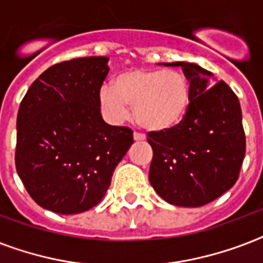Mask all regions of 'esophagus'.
I'll return each instance as SVG.
<instances>
[{
  "instance_id": "obj_1",
  "label": "esophagus",
  "mask_w": 263,
  "mask_h": 263,
  "mask_svg": "<svg viewBox=\"0 0 263 263\" xmlns=\"http://www.w3.org/2000/svg\"><path fill=\"white\" fill-rule=\"evenodd\" d=\"M146 138H144L143 134H140V132H134V140L135 142H142V140H144Z\"/></svg>"
}]
</instances>
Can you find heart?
<instances>
[{
    "label": "heart",
    "mask_w": 263,
    "mask_h": 263,
    "mask_svg": "<svg viewBox=\"0 0 263 263\" xmlns=\"http://www.w3.org/2000/svg\"><path fill=\"white\" fill-rule=\"evenodd\" d=\"M191 99V84L181 71L135 68L120 73L113 86H102L99 102L111 123H121L134 115L147 131L162 132L181 121Z\"/></svg>",
    "instance_id": "obj_1"
}]
</instances>
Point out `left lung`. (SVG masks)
<instances>
[{"instance_id":"8db88e82","label":"left lung","mask_w":263,"mask_h":263,"mask_svg":"<svg viewBox=\"0 0 263 263\" xmlns=\"http://www.w3.org/2000/svg\"><path fill=\"white\" fill-rule=\"evenodd\" d=\"M164 65L181 67L191 84V99L179 125L148 134V180L168 203L200 208L229 191L239 177L246 154L240 103L228 84L198 64Z\"/></svg>"}]
</instances>
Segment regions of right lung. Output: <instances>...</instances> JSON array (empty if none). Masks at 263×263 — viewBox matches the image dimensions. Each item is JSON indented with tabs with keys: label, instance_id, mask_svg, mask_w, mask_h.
<instances>
[{
	"label": "right lung",
	"instance_id": "add662e5",
	"mask_svg": "<svg viewBox=\"0 0 263 263\" xmlns=\"http://www.w3.org/2000/svg\"><path fill=\"white\" fill-rule=\"evenodd\" d=\"M107 61L102 55L55 64L20 103L16 169L46 210L79 214L97 206L134 143L129 128L109 125L101 115Z\"/></svg>",
	"mask_w": 263,
	"mask_h": 263
}]
</instances>
